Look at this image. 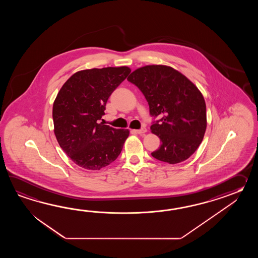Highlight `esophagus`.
<instances>
[{
    "mask_svg": "<svg viewBox=\"0 0 258 258\" xmlns=\"http://www.w3.org/2000/svg\"><path fill=\"white\" fill-rule=\"evenodd\" d=\"M135 132L137 133V134H139V135H142V134H145L146 132H147V128H141V129H139V130H135Z\"/></svg>",
    "mask_w": 258,
    "mask_h": 258,
    "instance_id": "34e87169",
    "label": "esophagus"
}]
</instances>
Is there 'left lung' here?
I'll return each instance as SVG.
<instances>
[{
  "label": "left lung",
  "mask_w": 258,
  "mask_h": 258,
  "mask_svg": "<svg viewBox=\"0 0 258 258\" xmlns=\"http://www.w3.org/2000/svg\"><path fill=\"white\" fill-rule=\"evenodd\" d=\"M127 80L144 94L150 115L160 118L150 127L161 141L152 157L170 164L190 158L207 129L206 102L199 89L180 72L159 64L140 67Z\"/></svg>",
  "instance_id": "left-lung-1"
}]
</instances>
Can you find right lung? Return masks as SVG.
I'll return each instance as SVG.
<instances>
[{
    "label": "right lung",
    "mask_w": 258,
    "mask_h": 258,
    "mask_svg": "<svg viewBox=\"0 0 258 258\" xmlns=\"http://www.w3.org/2000/svg\"><path fill=\"white\" fill-rule=\"evenodd\" d=\"M130 72L127 66L77 72L57 95L52 108L55 137L79 167L99 170L121 153L130 132L106 125L99 120L105 114L110 94Z\"/></svg>",
    "instance_id": "1"
}]
</instances>
